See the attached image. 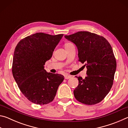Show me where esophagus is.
I'll return each mask as SVG.
<instances>
[{
    "label": "esophagus",
    "mask_w": 128,
    "mask_h": 128,
    "mask_svg": "<svg viewBox=\"0 0 128 128\" xmlns=\"http://www.w3.org/2000/svg\"><path fill=\"white\" fill-rule=\"evenodd\" d=\"M71 77H71L70 76H69V75H65L64 76L65 79H69V78H70Z\"/></svg>",
    "instance_id": "esophagus-1"
}]
</instances>
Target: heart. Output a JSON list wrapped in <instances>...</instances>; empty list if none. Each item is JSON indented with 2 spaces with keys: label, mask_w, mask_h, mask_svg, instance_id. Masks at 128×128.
I'll return each mask as SVG.
<instances>
[{
  "label": "heart",
  "mask_w": 128,
  "mask_h": 128,
  "mask_svg": "<svg viewBox=\"0 0 128 128\" xmlns=\"http://www.w3.org/2000/svg\"><path fill=\"white\" fill-rule=\"evenodd\" d=\"M71 44H72V43H66V44H65V47L69 46V45H70Z\"/></svg>",
  "instance_id": "heart-1"
}]
</instances>
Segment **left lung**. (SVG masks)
<instances>
[{"instance_id": "8db88e82", "label": "left lung", "mask_w": 128, "mask_h": 128, "mask_svg": "<svg viewBox=\"0 0 128 128\" xmlns=\"http://www.w3.org/2000/svg\"><path fill=\"white\" fill-rule=\"evenodd\" d=\"M64 36L76 46L78 61L87 68L85 79L76 76L78 85L73 92L75 98L87 105L100 102L111 90L116 69L111 46L103 36L88 32Z\"/></svg>"}]
</instances>
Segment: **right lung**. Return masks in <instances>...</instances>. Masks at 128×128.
I'll list each match as a JSON object with an SVG mask.
<instances>
[{
	"label": "right lung",
	"instance_id": "right-lung-1",
	"mask_svg": "<svg viewBox=\"0 0 128 128\" xmlns=\"http://www.w3.org/2000/svg\"><path fill=\"white\" fill-rule=\"evenodd\" d=\"M62 36L37 33L22 39L15 48L13 76L24 95L36 104L51 102L64 80L62 75L48 73L44 68Z\"/></svg>",
	"mask_w": 128,
	"mask_h": 128
}]
</instances>
